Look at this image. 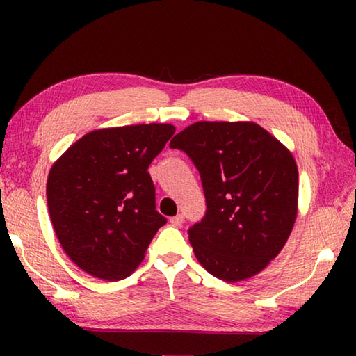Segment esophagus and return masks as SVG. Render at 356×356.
I'll return each instance as SVG.
<instances>
[{
  "mask_svg": "<svg viewBox=\"0 0 356 356\" xmlns=\"http://www.w3.org/2000/svg\"><path fill=\"white\" fill-rule=\"evenodd\" d=\"M185 221V216L182 215V213H179V215H176V216H172V218L170 220V222L172 226H180L182 225V222Z\"/></svg>",
  "mask_w": 356,
  "mask_h": 356,
  "instance_id": "obj_1",
  "label": "esophagus"
}]
</instances>
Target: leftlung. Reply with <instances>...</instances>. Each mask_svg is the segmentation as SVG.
<instances>
[{"mask_svg":"<svg viewBox=\"0 0 356 356\" xmlns=\"http://www.w3.org/2000/svg\"><path fill=\"white\" fill-rule=\"evenodd\" d=\"M201 174L206 215L188 238L215 278L248 280L280 254L298 210V170L284 144L254 122L201 120L171 140Z\"/></svg>","mask_w":356,"mask_h":356,"instance_id":"1","label":"left lung"}]
</instances>
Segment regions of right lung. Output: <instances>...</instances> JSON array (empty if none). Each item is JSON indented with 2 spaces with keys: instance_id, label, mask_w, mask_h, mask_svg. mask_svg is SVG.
<instances>
[{
  "instance_id": "1",
  "label": "right lung",
  "mask_w": 356,
  "mask_h": 356,
  "mask_svg": "<svg viewBox=\"0 0 356 356\" xmlns=\"http://www.w3.org/2000/svg\"><path fill=\"white\" fill-rule=\"evenodd\" d=\"M176 127L140 124L89 131L47 180L48 212L65 254L84 272L124 280L141 264L166 218L147 171Z\"/></svg>"
}]
</instances>
